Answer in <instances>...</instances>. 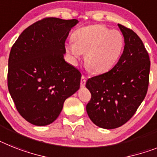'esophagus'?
<instances>
[{
    "instance_id": "1",
    "label": "esophagus",
    "mask_w": 157,
    "mask_h": 157,
    "mask_svg": "<svg viewBox=\"0 0 157 157\" xmlns=\"http://www.w3.org/2000/svg\"><path fill=\"white\" fill-rule=\"evenodd\" d=\"M85 84H86V77H85V76H82L81 79V86L85 87Z\"/></svg>"
}]
</instances>
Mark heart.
I'll use <instances>...</instances> for the list:
<instances>
[{
	"instance_id": "obj_1",
	"label": "heart",
	"mask_w": 157,
	"mask_h": 157,
	"mask_svg": "<svg viewBox=\"0 0 157 157\" xmlns=\"http://www.w3.org/2000/svg\"><path fill=\"white\" fill-rule=\"evenodd\" d=\"M72 43L65 49L76 61L85 53L87 67L96 73L111 69L121 56L124 47V36L118 30L94 25L78 29L72 33Z\"/></svg>"
}]
</instances>
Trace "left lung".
Returning a JSON list of instances; mask_svg holds the SVG:
<instances>
[{
  "instance_id": "left-lung-1",
  "label": "left lung",
  "mask_w": 157,
  "mask_h": 157,
  "mask_svg": "<svg viewBox=\"0 0 157 157\" xmlns=\"http://www.w3.org/2000/svg\"><path fill=\"white\" fill-rule=\"evenodd\" d=\"M118 26L125 43L118 62L108 72L89 78L85 85L91 93L87 113L96 125L106 129L121 127L131 119L149 84V56L141 39L128 28Z\"/></svg>"
}]
</instances>
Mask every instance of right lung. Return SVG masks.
Wrapping results in <instances>:
<instances>
[{"label":"right lung","mask_w":157,"mask_h":157,"mask_svg":"<svg viewBox=\"0 0 157 157\" xmlns=\"http://www.w3.org/2000/svg\"><path fill=\"white\" fill-rule=\"evenodd\" d=\"M76 19L45 17L20 35L9 57L8 89L20 115L34 125L52 123L80 88L81 73L64 60Z\"/></svg>","instance_id":"1"}]
</instances>
